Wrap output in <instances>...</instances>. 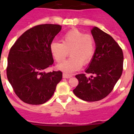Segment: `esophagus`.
<instances>
[{
  "label": "esophagus",
  "instance_id": "1",
  "mask_svg": "<svg viewBox=\"0 0 134 134\" xmlns=\"http://www.w3.org/2000/svg\"><path fill=\"white\" fill-rule=\"evenodd\" d=\"M72 76L71 75V74H67V73H63V78L64 79H70Z\"/></svg>",
  "mask_w": 134,
  "mask_h": 134
}]
</instances>
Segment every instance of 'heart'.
Listing matches in <instances>:
<instances>
[{
    "instance_id": "b5f03b06",
    "label": "heart",
    "mask_w": 134,
    "mask_h": 134,
    "mask_svg": "<svg viewBox=\"0 0 134 134\" xmlns=\"http://www.w3.org/2000/svg\"><path fill=\"white\" fill-rule=\"evenodd\" d=\"M62 43L53 41L50 51L58 63L62 62L70 54L68 60L58 66L59 70L66 72H73L92 60L95 52V40L91 34H85L78 29L68 31L63 35Z\"/></svg>"
}]
</instances>
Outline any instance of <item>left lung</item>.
I'll return each instance as SVG.
<instances>
[{
	"mask_svg": "<svg viewBox=\"0 0 134 134\" xmlns=\"http://www.w3.org/2000/svg\"><path fill=\"white\" fill-rule=\"evenodd\" d=\"M91 33L95 40L96 49L85 72L95 76L76 75L79 85L73 90L76 97L88 102L101 100L113 91L122 74L124 64L122 49L111 35L97 27Z\"/></svg>",
	"mask_w": 134,
	"mask_h": 134,
	"instance_id": "obj_1",
	"label": "left lung"
}]
</instances>
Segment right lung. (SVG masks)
I'll return each mask as SVG.
<instances>
[{
    "instance_id": "1",
    "label": "right lung",
    "mask_w": 134,
    "mask_h": 134,
    "mask_svg": "<svg viewBox=\"0 0 134 134\" xmlns=\"http://www.w3.org/2000/svg\"><path fill=\"white\" fill-rule=\"evenodd\" d=\"M61 29L60 25H36L23 33L10 48L7 79L15 94L24 103H45L62 80L61 71L44 72L54 64L50 44Z\"/></svg>"
}]
</instances>
